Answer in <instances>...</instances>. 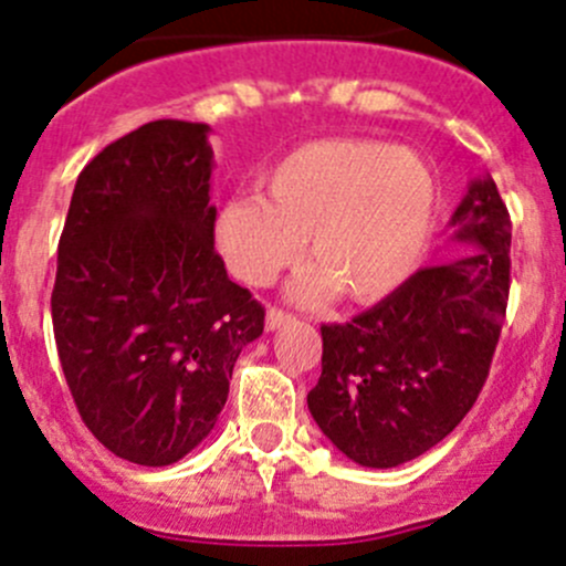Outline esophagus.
I'll return each instance as SVG.
<instances>
[{
	"mask_svg": "<svg viewBox=\"0 0 566 566\" xmlns=\"http://www.w3.org/2000/svg\"><path fill=\"white\" fill-rule=\"evenodd\" d=\"M293 321L295 317L290 315V312L271 306V310H268V317H265V326H268V332H276V328H282L284 323H293Z\"/></svg>",
	"mask_w": 566,
	"mask_h": 566,
	"instance_id": "1",
	"label": "esophagus"
}]
</instances>
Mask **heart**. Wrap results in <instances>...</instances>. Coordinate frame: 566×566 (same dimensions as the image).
<instances>
[{"label": "heart", "mask_w": 566, "mask_h": 566, "mask_svg": "<svg viewBox=\"0 0 566 566\" xmlns=\"http://www.w3.org/2000/svg\"><path fill=\"white\" fill-rule=\"evenodd\" d=\"M440 188L417 151L384 140L326 137L298 146L265 174V196L227 201L216 218L223 262L251 287L271 284L304 254L301 301L370 304L420 268L437 223Z\"/></svg>", "instance_id": "1"}]
</instances>
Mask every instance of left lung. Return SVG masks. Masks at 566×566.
Wrapping results in <instances>:
<instances>
[{
    "label": "left lung",
    "instance_id": "obj_1",
    "mask_svg": "<svg viewBox=\"0 0 566 566\" xmlns=\"http://www.w3.org/2000/svg\"><path fill=\"white\" fill-rule=\"evenodd\" d=\"M475 251L420 268L348 323L321 326L323 373L306 395L323 434L361 468H398L464 420L506 321L512 218L490 177L451 218Z\"/></svg>",
    "mask_w": 566,
    "mask_h": 566
}]
</instances>
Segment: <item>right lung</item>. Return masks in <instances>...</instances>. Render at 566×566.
I'll list each match as a JSON object with an SVG mask.
<instances>
[{"label": "right lung", "mask_w": 566, "mask_h": 566, "mask_svg": "<svg viewBox=\"0 0 566 566\" xmlns=\"http://www.w3.org/2000/svg\"><path fill=\"white\" fill-rule=\"evenodd\" d=\"M210 126L149 120L76 179L57 245L52 326L76 411L144 468L212 429L265 306L227 276L210 205Z\"/></svg>", "instance_id": "right-lung-1"}]
</instances>
